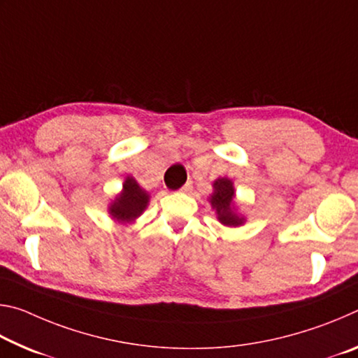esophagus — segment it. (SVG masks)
Segmentation results:
<instances>
[{"mask_svg": "<svg viewBox=\"0 0 358 358\" xmlns=\"http://www.w3.org/2000/svg\"><path fill=\"white\" fill-rule=\"evenodd\" d=\"M192 189V183H191V181H187V183L183 186V187H181V192H189Z\"/></svg>", "mask_w": 358, "mask_h": 358, "instance_id": "obj_1", "label": "esophagus"}]
</instances>
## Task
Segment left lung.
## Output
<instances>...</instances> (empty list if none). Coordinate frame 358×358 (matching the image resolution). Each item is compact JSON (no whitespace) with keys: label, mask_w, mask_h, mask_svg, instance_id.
Returning <instances> with one entry per match:
<instances>
[{"label":"left lung","mask_w":358,"mask_h":358,"mask_svg":"<svg viewBox=\"0 0 358 358\" xmlns=\"http://www.w3.org/2000/svg\"><path fill=\"white\" fill-rule=\"evenodd\" d=\"M235 189L232 180L229 178H217L213 183V194L210 196L211 208L216 211L217 221L224 226L229 227H237L245 222V217L240 216L235 210L234 205Z\"/></svg>","instance_id":"1"}]
</instances>
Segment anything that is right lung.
Masks as SVG:
<instances>
[{"label": "right lung", "mask_w": 358, "mask_h": 358, "mask_svg": "<svg viewBox=\"0 0 358 358\" xmlns=\"http://www.w3.org/2000/svg\"><path fill=\"white\" fill-rule=\"evenodd\" d=\"M150 202V194L138 186L137 181L128 177L121 191L108 207V213L118 222H132L141 216Z\"/></svg>", "instance_id": "1"}]
</instances>
